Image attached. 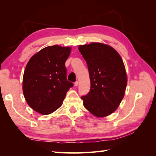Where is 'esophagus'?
I'll list each match as a JSON object with an SVG mask.
<instances>
[{
	"mask_svg": "<svg viewBox=\"0 0 156 156\" xmlns=\"http://www.w3.org/2000/svg\"><path fill=\"white\" fill-rule=\"evenodd\" d=\"M78 84H79L78 81H76V82H74V86H75V87H78Z\"/></svg>",
	"mask_w": 156,
	"mask_h": 156,
	"instance_id": "obj_1",
	"label": "esophagus"
}]
</instances>
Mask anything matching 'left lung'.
I'll return each mask as SVG.
<instances>
[{
	"label": "left lung",
	"mask_w": 156,
	"mask_h": 156,
	"mask_svg": "<svg viewBox=\"0 0 156 156\" xmlns=\"http://www.w3.org/2000/svg\"><path fill=\"white\" fill-rule=\"evenodd\" d=\"M87 63L90 90L81 98L84 107L97 117H105L119 107L125 93L127 76L123 61L111 46L91 43L78 46Z\"/></svg>",
	"instance_id": "8db88e82"
}]
</instances>
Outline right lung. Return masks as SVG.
Here are the masks:
<instances>
[{
    "label": "right lung",
    "mask_w": 156,
    "mask_h": 156,
    "mask_svg": "<svg viewBox=\"0 0 156 156\" xmlns=\"http://www.w3.org/2000/svg\"><path fill=\"white\" fill-rule=\"evenodd\" d=\"M71 50L70 47L48 46L29 60L23 74V92L33 110L46 115L62 105L66 92L73 87L67 80L65 66Z\"/></svg>",
    "instance_id": "obj_1"
}]
</instances>
